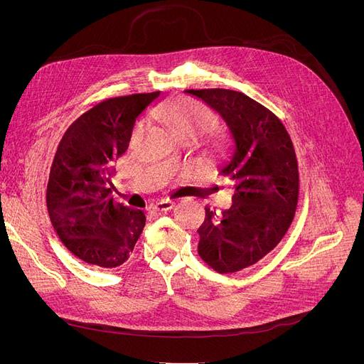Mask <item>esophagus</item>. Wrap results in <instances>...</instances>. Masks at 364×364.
Returning a JSON list of instances; mask_svg holds the SVG:
<instances>
[{
  "mask_svg": "<svg viewBox=\"0 0 364 364\" xmlns=\"http://www.w3.org/2000/svg\"><path fill=\"white\" fill-rule=\"evenodd\" d=\"M174 205L173 200L170 199H159L155 205H153V208L156 209V211H168V209H171Z\"/></svg>",
  "mask_w": 364,
  "mask_h": 364,
  "instance_id": "esophagus-1",
  "label": "esophagus"
}]
</instances>
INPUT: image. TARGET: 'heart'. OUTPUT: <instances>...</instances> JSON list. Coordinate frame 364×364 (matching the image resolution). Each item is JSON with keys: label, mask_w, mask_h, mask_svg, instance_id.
<instances>
[{"label": "heart", "mask_w": 364, "mask_h": 364, "mask_svg": "<svg viewBox=\"0 0 364 364\" xmlns=\"http://www.w3.org/2000/svg\"><path fill=\"white\" fill-rule=\"evenodd\" d=\"M153 117L167 124L176 136H199L211 124V115L206 109L188 98H173L164 102L153 111ZM139 129L141 124L138 126Z\"/></svg>", "instance_id": "obj_1"}]
</instances>
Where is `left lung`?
Listing matches in <instances>:
<instances>
[{
	"label": "left lung",
	"instance_id": "left-lung-1",
	"mask_svg": "<svg viewBox=\"0 0 364 364\" xmlns=\"http://www.w3.org/2000/svg\"><path fill=\"white\" fill-rule=\"evenodd\" d=\"M215 111L229 129L230 146L220 174L234 190L222 213L205 208L200 258L218 273H234L266 257L287 232L299 196V171L282 121L243 92L186 90Z\"/></svg>",
	"mask_w": 364,
	"mask_h": 364
}]
</instances>
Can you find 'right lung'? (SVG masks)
<instances>
[{"label": "right lung", "instance_id": "1", "mask_svg": "<svg viewBox=\"0 0 364 364\" xmlns=\"http://www.w3.org/2000/svg\"><path fill=\"white\" fill-rule=\"evenodd\" d=\"M159 95L107 98L77 118L59 142L47 185L48 214L65 247L87 264L121 266L146 226L144 211L112 199L111 179L136 118Z\"/></svg>", "mask_w": 364, "mask_h": 364}]
</instances>
